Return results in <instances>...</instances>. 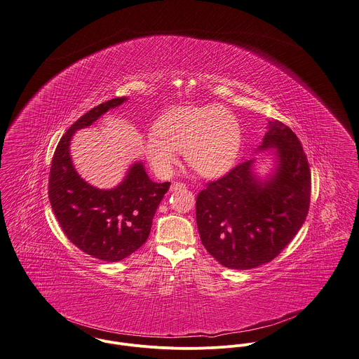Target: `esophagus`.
<instances>
[{
	"mask_svg": "<svg viewBox=\"0 0 359 359\" xmlns=\"http://www.w3.org/2000/svg\"><path fill=\"white\" fill-rule=\"evenodd\" d=\"M186 184L184 183H180V182H176L170 186V191H176V190H180V189H184Z\"/></svg>",
	"mask_w": 359,
	"mask_h": 359,
	"instance_id": "34e87169",
	"label": "esophagus"
}]
</instances>
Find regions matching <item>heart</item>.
I'll use <instances>...</instances> for the list:
<instances>
[{
    "instance_id": "1",
    "label": "heart",
    "mask_w": 359,
    "mask_h": 359,
    "mask_svg": "<svg viewBox=\"0 0 359 359\" xmlns=\"http://www.w3.org/2000/svg\"><path fill=\"white\" fill-rule=\"evenodd\" d=\"M143 139L147 161L161 177H169L184 151L187 163L200 175L214 177L226 172L241 147V129L222 105L182 107L165 112Z\"/></svg>"
}]
</instances>
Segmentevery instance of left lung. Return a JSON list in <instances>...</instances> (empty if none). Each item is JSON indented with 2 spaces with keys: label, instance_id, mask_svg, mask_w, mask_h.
<instances>
[{
  "label": "left lung",
  "instance_id": "obj_1",
  "mask_svg": "<svg viewBox=\"0 0 359 359\" xmlns=\"http://www.w3.org/2000/svg\"><path fill=\"white\" fill-rule=\"evenodd\" d=\"M272 151L273 168L261 177L257 159H244L200 191L196 204L201 241L230 269H252L276 258L309 210L311 175L295 133L271 119L254 154Z\"/></svg>",
  "mask_w": 359,
  "mask_h": 359
}]
</instances>
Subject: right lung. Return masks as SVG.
Wrapping results in <instances>:
<instances>
[{"label": "right lung", "instance_id": "1", "mask_svg": "<svg viewBox=\"0 0 359 359\" xmlns=\"http://www.w3.org/2000/svg\"><path fill=\"white\" fill-rule=\"evenodd\" d=\"M126 101V97L109 100L79 118L58 143L50 170L48 197L64 233L79 250L105 262L122 261L143 245L170 186L152 182L143 161L132 163L123 180L107 190L88 184L74 169V133Z\"/></svg>", "mask_w": 359, "mask_h": 359}]
</instances>
